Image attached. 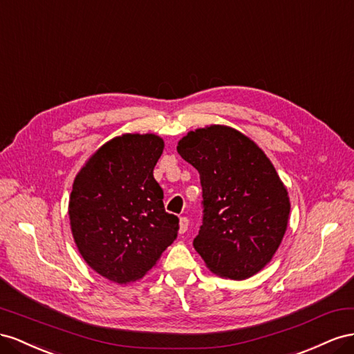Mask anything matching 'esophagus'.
<instances>
[{
    "label": "esophagus",
    "mask_w": 354,
    "mask_h": 354,
    "mask_svg": "<svg viewBox=\"0 0 354 354\" xmlns=\"http://www.w3.org/2000/svg\"><path fill=\"white\" fill-rule=\"evenodd\" d=\"M188 225H189V221L187 216L179 218V234H184L188 230Z\"/></svg>",
    "instance_id": "esophagus-1"
}]
</instances>
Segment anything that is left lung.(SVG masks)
<instances>
[{
  "instance_id": "obj_1",
  "label": "left lung",
  "mask_w": 354,
  "mask_h": 354,
  "mask_svg": "<svg viewBox=\"0 0 354 354\" xmlns=\"http://www.w3.org/2000/svg\"><path fill=\"white\" fill-rule=\"evenodd\" d=\"M178 153L200 174L203 218L194 249L222 277L257 274L279 249L290 212L274 166L249 138L219 124L189 132Z\"/></svg>"
}]
</instances>
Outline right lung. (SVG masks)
I'll use <instances>...</instances> for the list:
<instances>
[{
  "label": "right lung",
  "mask_w": 354,
  "mask_h": 354,
  "mask_svg": "<svg viewBox=\"0 0 354 354\" xmlns=\"http://www.w3.org/2000/svg\"><path fill=\"white\" fill-rule=\"evenodd\" d=\"M156 135L111 139L77 175L69 198L71 230L80 254L100 276L123 285L142 277L178 237L153 176L163 153Z\"/></svg>",
  "instance_id": "1"
}]
</instances>
